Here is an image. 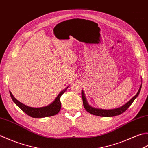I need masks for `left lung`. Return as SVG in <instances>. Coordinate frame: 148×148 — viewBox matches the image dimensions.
<instances>
[{
  "mask_svg": "<svg viewBox=\"0 0 148 148\" xmlns=\"http://www.w3.org/2000/svg\"><path fill=\"white\" fill-rule=\"evenodd\" d=\"M141 86H142V85H140L139 90H138V91L137 93V94H136L135 96L133 97L128 103H126L125 104V105H124L123 106H121V107H119V108H115V109H110V110H104V109L95 108H94V107L90 106L89 104L87 102V101H86L85 95V94H84V92L82 90V99H83L84 108H85L86 110L88 112H89L90 114H91L92 115H97V116L110 117L116 116V115H119L121 114H123V112H125L126 110L129 108L130 105L132 104V103L134 102V100L137 97L138 94H139L140 90H141Z\"/></svg>",
  "mask_w": 148,
  "mask_h": 148,
  "instance_id": "left-lung-1",
  "label": "left lung"
}]
</instances>
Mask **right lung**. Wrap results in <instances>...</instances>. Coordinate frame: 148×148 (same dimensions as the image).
Instances as JSON below:
<instances>
[{
  "instance_id": "obj_1",
  "label": "right lung",
  "mask_w": 148,
  "mask_h": 148,
  "mask_svg": "<svg viewBox=\"0 0 148 148\" xmlns=\"http://www.w3.org/2000/svg\"><path fill=\"white\" fill-rule=\"evenodd\" d=\"M69 86L65 88L64 90L60 92V94L57 95L56 99H54L53 103H51L50 105L47 106L40 107V108H33V107H30L26 106L24 104L20 103V101L17 100L14 97L12 93L10 91V94L11 97L13 102L18 106L22 110L25 112L26 114H27L29 116L33 118H43L46 117H51L53 115H56L58 113L61 109V102H60V97L62 94L66 90Z\"/></svg>"
}]
</instances>
